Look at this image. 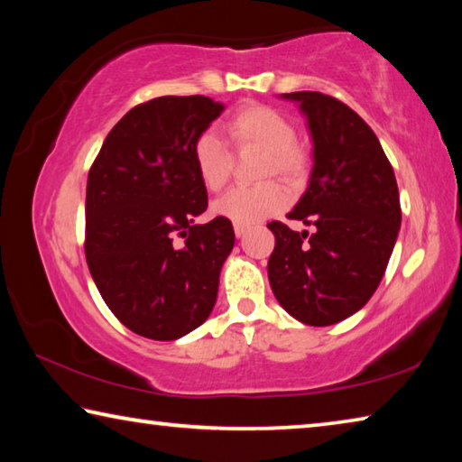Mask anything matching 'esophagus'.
<instances>
[{
  "mask_svg": "<svg viewBox=\"0 0 462 462\" xmlns=\"http://www.w3.org/2000/svg\"><path fill=\"white\" fill-rule=\"evenodd\" d=\"M246 230H248V226H245V224H234V234H236L238 238L245 236Z\"/></svg>",
  "mask_w": 462,
  "mask_h": 462,
  "instance_id": "esophagus-1",
  "label": "esophagus"
}]
</instances>
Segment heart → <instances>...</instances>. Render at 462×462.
Returning <instances> with one entry per match:
<instances>
[{"label":"heart","mask_w":462,"mask_h":462,"mask_svg":"<svg viewBox=\"0 0 462 462\" xmlns=\"http://www.w3.org/2000/svg\"><path fill=\"white\" fill-rule=\"evenodd\" d=\"M224 132L236 151L254 148L264 154L261 177L277 175L287 183L301 181L308 173L310 159L295 140L293 122L279 109L250 101L234 109L224 122ZM191 161L195 173L208 191L217 193L228 183L232 154L214 132H201L193 140ZM289 195L277 181L254 187H236L214 203V212L234 224H253L275 216L287 206Z\"/></svg>","instance_id":"1"}]
</instances>
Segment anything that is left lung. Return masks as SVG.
I'll return each mask as SVG.
<instances>
[{
  "mask_svg": "<svg viewBox=\"0 0 462 462\" xmlns=\"http://www.w3.org/2000/svg\"><path fill=\"white\" fill-rule=\"evenodd\" d=\"M300 101L314 138L310 185L289 220L269 222L275 248L269 283L287 314L308 326L353 316L379 287L402 224L393 167L355 109L319 91L285 93Z\"/></svg>",
  "mask_w": 462,
  "mask_h": 462,
  "instance_id": "left-lung-1",
  "label": "left lung"
}]
</instances>
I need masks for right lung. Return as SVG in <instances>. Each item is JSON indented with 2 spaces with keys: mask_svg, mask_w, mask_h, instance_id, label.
<instances>
[{
  "mask_svg": "<svg viewBox=\"0 0 462 462\" xmlns=\"http://www.w3.org/2000/svg\"><path fill=\"white\" fill-rule=\"evenodd\" d=\"M224 106L162 96L109 130L85 195V259L112 314L144 338L175 340L212 314L232 222L206 212L191 146Z\"/></svg>",
  "mask_w": 462,
  "mask_h": 462,
  "instance_id": "right-lung-1",
  "label": "right lung"
}]
</instances>
